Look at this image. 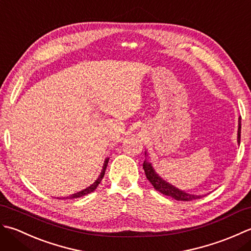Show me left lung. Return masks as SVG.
<instances>
[{"mask_svg": "<svg viewBox=\"0 0 251 251\" xmlns=\"http://www.w3.org/2000/svg\"><path fill=\"white\" fill-rule=\"evenodd\" d=\"M242 118L238 119V131H237V142L238 144L240 143V129H242ZM146 155V152H145ZM143 169H144L145 175L147 180L151 183V185L154 186L156 191L160 192L161 194L166 196H170L172 198L176 199V201H195V199L201 198V195H193V194H188L185 193L184 191L178 190L176 186L171 185L165 180H162V177L157 175L155 172L154 168H152L151 163L147 162L146 160L143 163Z\"/></svg>", "mask_w": 251, "mask_h": 251, "instance_id": "8db88e82", "label": "left lung"}]
</instances>
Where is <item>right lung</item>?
Listing matches in <instances>:
<instances>
[{"label": "right lung", "mask_w": 251, "mask_h": 251, "mask_svg": "<svg viewBox=\"0 0 251 251\" xmlns=\"http://www.w3.org/2000/svg\"><path fill=\"white\" fill-rule=\"evenodd\" d=\"M108 160H109V158H106V159H105V162H104V166H103V170H101L100 176L97 177V180H96L93 184H92V185H90L89 187H86L85 190H83V191L78 192V193H75V194H73V195H70V196H67V197H66L65 199L79 198V197H82V196H84V195H88V194H90V193H92V192H94V191L96 190V187L99 186V184L100 183V181L103 180V177H104V176H105V171H106L107 165H108Z\"/></svg>", "instance_id": "add662e5"}]
</instances>
